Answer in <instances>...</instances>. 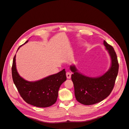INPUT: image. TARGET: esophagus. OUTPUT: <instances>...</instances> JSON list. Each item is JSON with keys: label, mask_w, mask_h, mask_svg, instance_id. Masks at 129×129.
<instances>
[{"label": "esophagus", "mask_w": 129, "mask_h": 129, "mask_svg": "<svg viewBox=\"0 0 129 129\" xmlns=\"http://www.w3.org/2000/svg\"><path fill=\"white\" fill-rule=\"evenodd\" d=\"M66 76H67V78L68 79L71 78V74L69 73V72H67V73H66Z\"/></svg>", "instance_id": "obj_1"}]
</instances>
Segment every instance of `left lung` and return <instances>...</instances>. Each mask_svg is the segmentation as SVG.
Segmentation results:
<instances>
[{
    "label": "left lung",
    "instance_id": "8db88e82",
    "mask_svg": "<svg viewBox=\"0 0 129 129\" xmlns=\"http://www.w3.org/2000/svg\"><path fill=\"white\" fill-rule=\"evenodd\" d=\"M104 45L111 57L110 69L101 76L89 77L78 72L75 65L70 67L74 73L71 75L77 101L86 105H93L104 100L113 89L118 71V63L115 51L111 45L104 41Z\"/></svg>",
    "mask_w": 129,
    "mask_h": 129
}]
</instances>
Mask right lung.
<instances>
[{
    "mask_svg": "<svg viewBox=\"0 0 129 129\" xmlns=\"http://www.w3.org/2000/svg\"><path fill=\"white\" fill-rule=\"evenodd\" d=\"M28 41H26L24 44ZM12 73L14 83L20 96L27 103L39 107H49L55 103L60 87L67 79L66 71L63 69L57 74L38 81L26 80L19 76L17 71L16 55L13 59Z\"/></svg>",
    "mask_w": 129,
    "mask_h": 129,
    "instance_id": "obj_1",
    "label": "right lung"
}]
</instances>
